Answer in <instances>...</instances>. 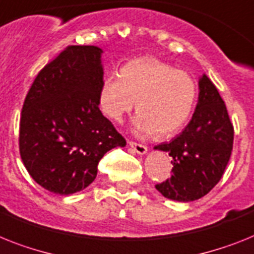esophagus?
<instances>
[{
    "label": "esophagus",
    "instance_id": "34e87169",
    "mask_svg": "<svg viewBox=\"0 0 254 254\" xmlns=\"http://www.w3.org/2000/svg\"><path fill=\"white\" fill-rule=\"evenodd\" d=\"M128 145L131 146L133 152H136L137 154H145L148 152V148L145 145H142V144H139V142L135 141H128Z\"/></svg>",
    "mask_w": 254,
    "mask_h": 254
}]
</instances>
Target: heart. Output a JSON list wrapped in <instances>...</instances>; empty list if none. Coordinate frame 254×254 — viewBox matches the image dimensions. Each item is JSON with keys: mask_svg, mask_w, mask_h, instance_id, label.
Instances as JSON below:
<instances>
[{"mask_svg": "<svg viewBox=\"0 0 254 254\" xmlns=\"http://www.w3.org/2000/svg\"><path fill=\"white\" fill-rule=\"evenodd\" d=\"M196 81L190 74L156 60L137 58L104 77L98 92L102 113L122 122L137 101L136 131L165 137L179 131L193 112Z\"/></svg>", "mask_w": 254, "mask_h": 254, "instance_id": "obj_1", "label": "heart"}]
</instances>
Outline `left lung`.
<instances>
[{"label":"left lung","mask_w":254,"mask_h":254,"mask_svg":"<svg viewBox=\"0 0 254 254\" xmlns=\"http://www.w3.org/2000/svg\"><path fill=\"white\" fill-rule=\"evenodd\" d=\"M198 89V102L187 127L170 142L154 146L173 157V174L157 184V190L180 202L198 200L215 187L230 161L234 142L225 101L206 75L200 77Z\"/></svg>","instance_id":"obj_1"}]
</instances>
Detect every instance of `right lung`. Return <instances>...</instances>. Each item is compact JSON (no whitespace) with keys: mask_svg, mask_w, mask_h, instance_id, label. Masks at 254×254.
<instances>
[{"mask_svg":"<svg viewBox=\"0 0 254 254\" xmlns=\"http://www.w3.org/2000/svg\"><path fill=\"white\" fill-rule=\"evenodd\" d=\"M102 49L71 45L37 74L26 96L19 152L32 179L72 194L96 179L97 165L126 140L98 108Z\"/></svg>","mask_w":254,"mask_h":254,"instance_id":"1","label":"right lung"}]
</instances>
